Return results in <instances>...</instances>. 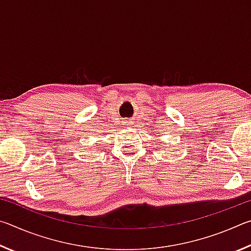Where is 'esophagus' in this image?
<instances>
[{
	"label": "esophagus",
	"instance_id": "esophagus-1",
	"mask_svg": "<svg viewBox=\"0 0 251 251\" xmlns=\"http://www.w3.org/2000/svg\"><path fill=\"white\" fill-rule=\"evenodd\" d=\"M123 125H124V126H130L131 125V121L130 120H124V121H123Z\"/></svg>",
	"mask_w": 251,
	"mask_h": 251
}]
</instances>
